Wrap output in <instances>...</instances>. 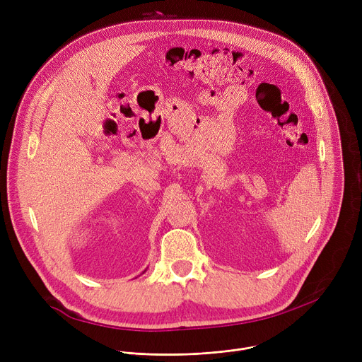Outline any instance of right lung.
Returning <instances> with one entry per match:
<instances>
[{
    "instance_id": "right-lung-1",
    "label": "right lung",
    "mask_w": 362,
    "mask_h": 362,
    "mask_svg": "<svg viewBox=\"0 0 362 362\" xmlns=\"http://www.w3.org/2000/svg\"><path fill=\"white\" fill-rule=\"evenodd\" d=\"M144 272H146V271H144ZM144 272H143V274H144Z\"/></svg>"
}]
</instances>
